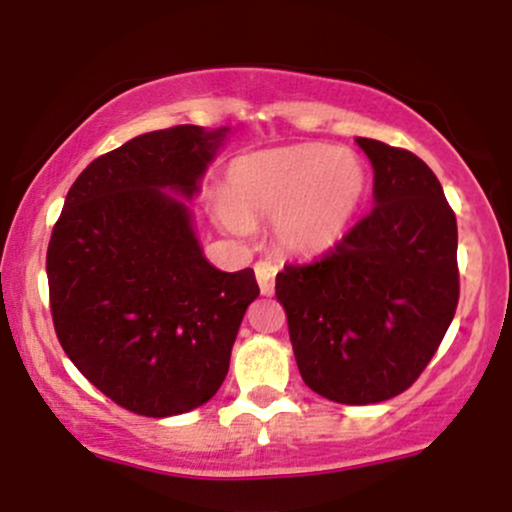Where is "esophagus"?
Returning <instances> with one entry per match:
<instances>
[{
    "mask_svg": "<svg viewBox=\"0 0 512 512\" xmlns=\"http://www.w3.org/2000/svg\"><path fill=\"white\" fill-rule=\"evenodd\" d=\"M279 272L274 262L269 260H260L255 264V274H257V284H260L262 296H272L274 293V276Z\"/></svg>",
    "mask_w": 512,
    "mask_h": 512,
    "instance_id": "1",
    "label": "esophagus"
}]
</instances>
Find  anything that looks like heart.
Returning <instances> with one entry per match:
<instances>
[{
  "mask_svg": "<svg viewBox=\"0 0 512 512\" xmlns=\"http://www.w3.org/2000/svg\"><path fill=\"white\" fill-rule=\"evenodd\" d=\"M366 192V170L349 149L284 146L236 158L226 175V202L216 219L245 233L252 219H276L284 250L322 255L332 250L354 219Z\"/></svg>",
  "mask_w": 512,
  "mask_h": 512,
  "instance_id": "b5f03b06",
  "label": "heart"
}]
</instances>
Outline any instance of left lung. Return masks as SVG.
I'll return each instance as SVG.
<instances>
[{
    "label": "left lung",
    "mask_w": 512,
    "mask_h": 512,
    "mask_svg": "<svg viewBox=\"0 0 512 512\" xmlns=\"http://www.w3.org/2000/svg\"><path fill=\"white\" fill-rule=\"evenodd\" d=\"M373 163L370 214L330 252L276 274L303 383L339 404L397 397L443 342L457 298V221L433 170L358 137Z\"/></svg>",
    "instance_id": "1"
}]
</instances>
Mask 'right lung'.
I'll return each mask as SVG.
<instances>
[{"instance_id":"right-lung-1","label":"right lung","mask_w":512,"mask_h":512,"mask_svg":"<svg viewBox=\"0 0 512 512\" xmlns=\"http://www.w3.org/2000/svg\"><path fill=\"white\" fill-rule=\"evenodd\" d=\"M228 127L139 134L88 163L48 245L50 310L64 354L142 416L185 414L216 395L240 322L260 296L252 269L202 255L185 199Z\"/></svg>"}]
</instances>
